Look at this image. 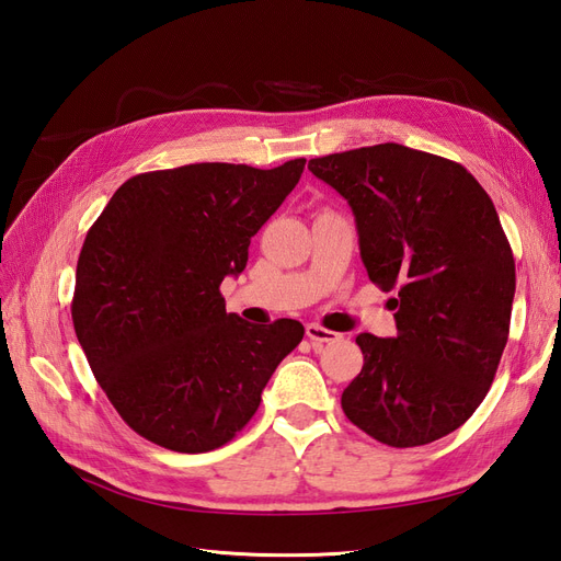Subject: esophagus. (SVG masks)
I'll return each instance as SVG.
<instances>
[{"mask_svg":"<svg viewBox=\"0 0 561 561\" xmlns=\"http://www.w3.org/2000/svg\"><path fill=\"white\" fill-rule=\"evenodd\" d=\"M307 336L311 339L313 344H328V342H334V339H336L339 334L332 332V330H328V328L318 325V322H309V325H307Z\"/></svg>","mask_w":561,"mask_h":561,"instance_id":"esophagus-1","label":"esophagus"}]
</instances>
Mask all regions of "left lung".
I'll use <instances>...</instances> for the list:
<instances>
[{
	"mask_svg": "<svg viewBox=\"0 0 561 561\" xmlns=\"http://www.w3.org/2000/svg\"><path fill=\"white\" fill-rule=\"evenodd\" d=\"M355 215L369 280L398 334H358L342 410L388 447H419L472 416L511 332L515 260L494 203L461 163L396 142L309 161Z\"/></svg>",
	"mask_w": 561,
	"mask_h": 561,
	"instance_id": "obj_1",
	"label": "left lung"
}]
</instances>
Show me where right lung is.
Segmentation results:
<instances>
[{"mask_svg": "<svg viewBox=\"0 0 561 561\" xmlns=\"http://www.w3.org/2000/svg\"><path fill=\"white\" fill-rule=\"evenodd\" d=\"M304 163L140 173L89 229L75 332L118 416L149 443L182 454L227 445L301 342L297 320L250 325L227 313L219 283L245 268L250 239L295 190Z\"/></svg>", "mask_w": 561, "mask_h": 561, "instance_id": "add662e5", "label": "right lung"}]
</instances>
